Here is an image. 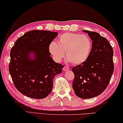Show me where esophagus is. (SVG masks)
I'll return each instance as SVG.
<instances>
[{
  "label": "esophagus",
  "instance_id": "34e87169",
  "mask_svg": "<svg viewBox=\"0 0 123 123\" xmlns=\"http://www.w3.org/2000/svg\"><path fill=\"white\" fill-rule=\"evenodd\" d=\"M69 70V68L67 67H64L63 68V70L65 71H68V70Z\"/></svg>",
  "mask_w": 123,
  "mask_h": 123
}]
</instances>
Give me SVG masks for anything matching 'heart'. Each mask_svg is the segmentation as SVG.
Here are the masks:
<instances>
[{
  "label": "heart",
  "mask_w": 123,
  "mask_h": 123,
  "mask_svg": "<svg viewBox=\"0 0 123 123\" xmlns=\"http://www.w3.org/2000/svg\"><path fill=\"white\" fill-rule=\"evenodd\" d=\"M92 45L91 39L88 35L66 32L58 37L57 43L51 42L49 49L57 62L62 61L66 52L68 62L74 65H80L89 57Z\"/></svg>",
  "instance_id": "heart-1"
}]
</instances>
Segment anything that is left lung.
<instances>
[{"mask_svg":"<svg viewBox=\"0 0 123 123\" xmlns=\"http://www.w3.org/2000/svg\"><path fill=\"white\" fill-rule=\"evenodd\" d=\"M92 40L89 57L72 68L73 88L77 97L90 98L101 94L109 85L114 71L113 49L106 38L97 32L83 30Z\"/></svg>","mask_w":123,"mask_h":123,"instance_id":"8db88e82","label":"left lung"}]
</instances>
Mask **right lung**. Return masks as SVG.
<instances>
[{"mask_svg": "<svg viewBox=\"0 0 123 123\" xmlns=\"http://www.w3.org/2000/svg\"><path fill=\"white\" fill-rule=\"evenodd\" d=\"M58 35L56 32L33 30L15 42L10 51L9 70L15 87L29 98L41 99L52 91L54 77L64 66L50 57L49 47ZM33 52L35 58L29 55Z\"/></svg>", "mask_w": 123, "mask_h": 123, "instance_id": "obj_1", "label": "right lung"}]
</instances>
